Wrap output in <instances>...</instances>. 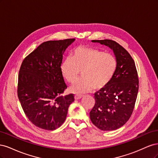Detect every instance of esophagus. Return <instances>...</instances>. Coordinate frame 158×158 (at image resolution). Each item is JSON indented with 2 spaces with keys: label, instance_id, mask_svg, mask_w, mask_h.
Wrapping results in <instances>:
<instances>
[{
  "label": "esophagus",
  "instance_id": "esophagus-1",
  "mask_svg": "<svg viewBox=\"0 0 158 158\" xmlns=\"http://www.w3.org/2000/svg\"><path fill=\"white\" fill-rule=\"evenodd\" d=\"M83 96L82 95H78V94H76V95H74V99H76V100H77V99H81L82 98Z\"/></svg>",
  "mask_w": 158,
  "mask_h": 158
}]
</instances>
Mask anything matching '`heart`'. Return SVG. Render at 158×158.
Here are the masks:
<instances>
[{"mask_svg": "<svg viewBox=\"0 0 158 158\" xmlns=\"http://www.w3.org/2000/svg\"><path fill=\"white\" fill-rule=\"evenodd\" d=\"M117 68V60L112 54L92 47L79 46L73 51L72 56L66 57L60 65L63 78L73 83L82 77L70 88L71 92L82 94L94 89H101L111 82Z\"/></svg>", "mask_w": 158, "mask_h": 158, "instance_id": "obj_1", "label": "heart"}]
</instances>
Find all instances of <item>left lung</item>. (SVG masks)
<instances>
[{
    "instance_id": "1",
    "label": "left lung",
    "mask_w": 158,
    "mask_h": 158,
    "mask_svg": "<svg viewBox=\"0 0 158 158\" xmlns=\"http://www.w3.org/2000/svg\"><path fill=\"white\" fill-rule=\"evenodd\" d=\"M111 49L117 68L107 86L95 92V103L89 113L94 125L103 131H114L128 121L138 92V78L135 61L127 51L113 40H92Z\"/></svg>"
}]
</instances>
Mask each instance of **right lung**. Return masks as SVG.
I'll use <instances>...</instances> for the list:
<instances>
[{"instance_id":"1","label":"right lung","mask_w":158,"mask_h":158,"mask_svg":"<svg viewBox=\"0 0 158 158\" xmlns=\"http://www.w3.org/2000/svg\"><path fill=\"white\" fill-rule=\"evenodd\" d=\"M75 39L43 43L23 60L19 71L18 96L29 120L53 131L64 122L74 95L62 96L67 86L60 72L63 55Z\"/></svg>"}]
</instances>
